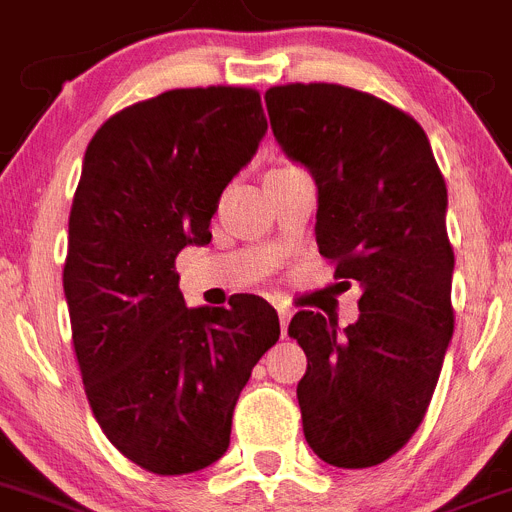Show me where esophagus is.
Wrapping results in <instances>:
<instances>
[{"label":"esophagus","mask_w":512,"mask_h":512,"mask_svg":"<svg viewBox=\"0 0 512 512\" xmlns=\"http://www.w3.org/2000/svg\"><path fill=\"white\" fill-rule=\"evenodd\" d=\"M278 316H280V329H283V336H285V329H288V321L290 316H293V311H290L288 306H278Z\"/></svg>","instance_id":"1"}]
</instances>
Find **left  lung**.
Returning <instances> with one entry per match:
<instances>
[{
	"mask_svg": "<svg viewBox=\"0 0 512 512\" xmlns=\"http://www.w3.org/2000/svg\"><path fill=\"white\" fill-rule=\"evenodd\" d=\"M265 104L283 153L319 188V252L362 288L347 329L313 311L290 321L308 357L303 434L326 464L375 467L421 426L454 331L444 176L421 124L365 91L288 84Z\"/></svg>",
	"mask_w": 512,
	"mask_h": 512,
	"instance_id": "8db88e82",
	"label": "left lung"
}]
</instances>
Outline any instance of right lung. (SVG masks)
Returning a JSON list of instances; mask_svg holds the SVG:
<instances>
[{
  "label": "right lung",
  "mask_w": 512,
  "mask_h": 512,
  "mask_svg": "<svg viewBox=\"0 0 512 512\" xmlns=\"http://www.w3.org/2000/svg\"><path fill=\"white\" fill-rule=\"evenodd\" d=\"M267 119L242 86L173 89L101 124L84 155L63 267L73 349L107 439L153 474L222 457L239 393L278 342L265 298L188 308L176 257L209 245L227 183Z\"/></svg>",
  "instance_id": "1"
}]
</instances>
